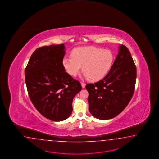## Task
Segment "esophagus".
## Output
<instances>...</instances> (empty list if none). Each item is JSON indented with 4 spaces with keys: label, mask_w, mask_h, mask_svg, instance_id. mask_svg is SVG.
<instances>
[{
    "label": "esophagus",
    "mask_w": 159,
    "mask_h": 159,
    "mask_svg": "<svg viewBox=\"0 0 159 159\" xmlns=\"http://www.w3.org/2000/svg\"><path fill=\"white\" fill-rule=\"evenodd\" d=\"M81 87H82V88H85V84L84 83H83V82H81Z\"/></svg>",
    "instance_id": "34e87169"
}]
</instances>
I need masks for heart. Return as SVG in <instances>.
<instances>
[{
  "instance_id": "1",
  "label": "heart",
  "mask_w": 159,
  "mask_h": 159,
  "mask_svg": "<svg viewBox=\"0 0 159 159\" xmlns=\"http://www.w3.org/2000/svg\"><path fill=\"white\" fill-rule=\"evenodd\" d=\"M71 57H65L63 66L67 73L75 77L81 70L89 81H99L109 72L115 55L109 49L95 47H81L75 49Z\"/></svg>"
}]
</instances>
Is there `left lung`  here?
<instances>
[{
	"label": "left lung",
	"mask_w": 159,
	"mask_h": 159,
	"mask_svg": "<svg viewBox=\"0 0 159 159\" xmlns=\"http://www.w3.org/2000/svg\"><path fill=\"white\" fill-rule=\"evenodd\" d=\"M136 79V67L127 47L119 46V53L109 72L101 80L88 84L89 111L101 120L113 118L130 102Z\"/></svg>",
	"instance_id": "left-lung-1"
}]
</instances>
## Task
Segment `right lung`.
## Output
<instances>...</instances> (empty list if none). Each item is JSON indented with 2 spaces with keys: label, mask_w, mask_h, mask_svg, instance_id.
Returning a JSON list of instances; mask_svg holds the SVG:
<instances>
[{
  "label": "right lung",
  "mask_w": 159,
  "mask_h": 159,
  "mask_svg": "<svg viewBox=\"0 0 159 159\" xmlns=\"http://www.w3.org/2000/svg\"><path fill=\"white\" fill-rule=\"evenodd\" d=\"M63 44L38 48L25 69L28 95L36 109L54 121L67 119L72 112L73 99L81 90L79 81L65 71Z\"/></svg>",
  "instance_id": "add662e5"
}]
</instances>
